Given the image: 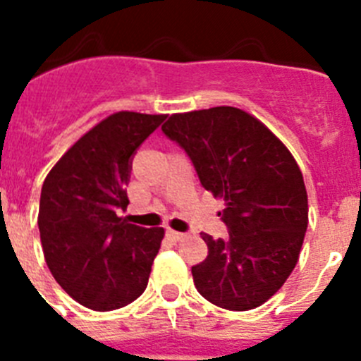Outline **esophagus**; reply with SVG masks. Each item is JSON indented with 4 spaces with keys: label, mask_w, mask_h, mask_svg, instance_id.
Listing matches in <instances>:
<instances>
[{
    "label": "esophagus",
    "mask_w": 361,
    "mask_h": 361,
    "mask_svg": "<svg viewBox=\"0 0 361 361\" xmlns=\"http://www.w3.org/2000/svg\"><path fill=\"white\" fill-rule=\"evenodd\" d=\"M166 237L170 238V240H173V242H178V240H183L186 235H184V233L173 231V229H168V231H166Z\"/></svg>",
    "instance_id": "34e87169"
}]
</instances>
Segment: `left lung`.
<instances>
[{
  "mask_svg": "<svg viewBox=\"0 0 361 361\" xmlns=\"http://www.w3.org/2000/svg\"><path fill=\"white\" fill-rule=\"evenodd\" d=\"M186 152L204 190L226 200L229 238L202 233L208 257L191 267L204 298L247 311L275 295L298 262L307 191L289 149L253 116L233 106L175 114L162 126Z\"/></svg>",
  "mask_w": 361,
  "mask_h": 361,
  "instance_id": "1",
  "label": "left lung"
}]
</instances>
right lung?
I'll use <instances>...</instances> for the list:
<instances>
[{"instance_id": "1", "label": "right lung", "mask_w": 361, "mask_h": 361, "mask_svg": "<svg viewBox=\"0 0 361 361\" xmlns=\"http://www.w3.org/2000/svg\"><path fill=\"white\" fill-rule=\"evenodd\" d=\"M166 116L117 111L94 126L44 178L39 200L41 245L57 283L79 304L114 311L148 286L162 228L119 216L139 146Z\"/></svg>"}]
</instances>
